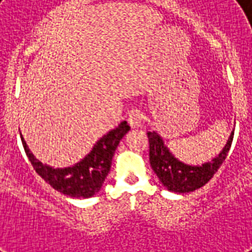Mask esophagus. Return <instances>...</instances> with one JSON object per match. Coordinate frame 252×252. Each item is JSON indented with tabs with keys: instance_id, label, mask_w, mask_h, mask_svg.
<instances>
[{
	"instance_id": "1",
	"label": "esophagus",
	"mask_w": 252,
	"mask_h": 252,
	"mask_svg": "<svg viewBox=\"0 0 252 252\" xmlns=\"http://www.w3.org/2000/svg\"><path fill=\"white\" fill-rule=\"evenodd\" d=\"M142 122H144V116L138 110H132L128 114V124L132 128H140L142 126Z\"/></svg>"
}]
</instances>
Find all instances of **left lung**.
Returning a JSON list of instances; mask_svg holds the SVG:
<instances>
[{
    "label": "left lung",
    "instance_id": "8db88e82",
    "mask_svg": "<svg viewBox=\"0 0 252 252\" xmlns=\"http://www.w3.org/2000/svg\"><path fill=\"white\" fill-rule=\"evenodd\" d=\"M233 136L234 130H231L222 150L211 161L204 162L201 165H191L178 159L168 149L158 132H148L150 166L167 191L175 193L193 192L207 184L217 172L220 166L222 165L230 150Z\"/></svg>",
    "mask_w": 252,
    "mask_h": 252
}]
</instances>
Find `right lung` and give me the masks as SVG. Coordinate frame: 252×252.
<instances>
[{"label":"right lung","instance_id":"right-lung-1","mask_svg":"<svg viewBox=\"0 0 252 252\" xmlns=\"http://www.w3.org/2000/svg\"><path fill=\"white\" fill-rule=\"evenodd\" d=\"M130 126L122 122L95 142L93 149L81 161L68 167H52L37 159L26 144L21 133L22 144L35 171L55 189L77 199H87L96 195L108 175L115 150Z\"/></svg>","mask_w":252,"mask_h":252}]
</instances>
